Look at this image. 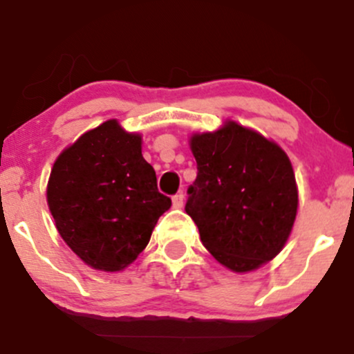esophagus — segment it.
<instances>
[{
	"mask_svg": "<svg viewBox=\"0 0 354 354\" xmlns=\"http://www.w3.org/2000/svg\"><path fill=\"white\" fill-rule=\"evenodd\" d=\"M183 203H185V194L178 193L173 196V206L174 208H183Z\"/></svg>",
	"mask_w": 354,
	"mask_h": 354,
	"instance_id": "esophagus-1",
	"label": "esophagus"
}]
</instances>
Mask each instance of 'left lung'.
<instances>
[{"instance_id": "8db88e82", "label": "left lung", "mask_w": 354, "mask_h": 354, "mask_svg": "<svg viewBox=\"0 0 354 354\" xmlns=\"http://www.w3.org/2000/svg\"><path fill=\"white\" fill-rule=\"evenodd\" d=\"M198 176L186 213L203 245L234 273L271 261L286 245L298 211V186L288 154L254 129L226 121L189 140Z\"/></svg>"}]
</instances>
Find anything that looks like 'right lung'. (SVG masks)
Instances as JSON below:
<instances>
[{
	"instance_id": "obj_1",
	"label": "right lung",
	"mask_w": 354,
	"mask_h": 354,
	"mask_svg": "<svg viewBox=\"0 0 354 354\" xmlns=\"http://www.w3.org/2000/svg\"><path fill=\"white\" fill-rule=\"evenodd\" d=\"M46 200L68 246L100 271H121L149 243L171 200L141 154V135L116 120L89 129L56 158Z\"/></svg>"
}]
</instances>
